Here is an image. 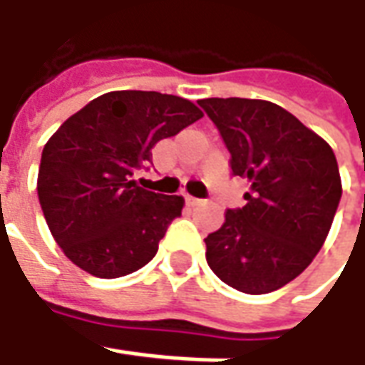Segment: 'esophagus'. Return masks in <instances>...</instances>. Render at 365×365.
<instances>
[{"label":"esophagus","instance_id":"34e87169","mask_svg":"<svg viewBox=\"0 0 365 365\" xmlns=\"http://www.w3.org/2000/svg\"><path fill=\"white\" fill-rule=\"evenodd\" d=\"M185 201H187V205H189V207H197V205L201 203L199 199H195V197H190V195H185Z\"/></svg>","mask_w":365,"mask_h":365}]
</instances>
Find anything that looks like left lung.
<instances>
[{"label":"left lung","mask_w":365,"mask_h":365,"mask_svg":"<svg viewBox=\"0 0 365 365\" xmlns=\"http://www.w3.org/2000/svg\"><path fill=\"white\" fill-rule=\"evenodd\" d=\"M232 154L233 176L247 180L242 209L205 237L207 264L245 294L278 290L325 244L341 178L331 146L292 113L262 99H201Z\"/></svg>","instance_id":"left-lung-1"}]
</instances>
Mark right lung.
<instances>
[{
	"label": "right lung",
	"instance_id": "right-lung-1",
	"mask_svg": "<svg viewBox=\"0 0 365 365\" xmlns=\"http://www.w3.org/2000/svg\"><path fill=\"white\" fill-rule=\"evenodd\" d=\"M203 118L189 99L111 91L52 133L42 150L38 199L64 256L97 278L146 266L185 199L138 187L152 148Z\"/></svg>",
	"mask_w": 365,
	"mask_h": 365
}]
</instances>
